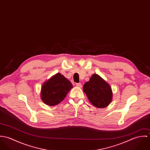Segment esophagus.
Listing matches in <instances>:
<instances>
[{
    "mask_svg": "<svg viewBox=\"0 0 150 150\" xmlns=\"http://www.w3.org/2000/svg\"><path fill=\"white\" fill-rule=\"evenodd\" d=\"M76 86H77V87H79V88H81V87H82V85H81V83H77V84H76Z\"/></svg>",
    "mask_w": 150,
    "mask_h": 150,
    "instance_id": "esophagus-1",
    "label": "esophagus"
}]
</instances>
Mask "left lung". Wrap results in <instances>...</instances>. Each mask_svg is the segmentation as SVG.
I'll return each instance as SVG.
<instances>
[{
	"instance_id": "left-lung-1",
	"label": "left lung",
	"mask_w": 150,
	"mask_h": 150,
	"mask_svg": "<svg viewBox=\"0 0 150 150\" xmlns=\"http://www.w3.org/2000/svg\"><path fill=\"white\" fill-rule=\"evenodd\" d=\"M89 101L95 107L105 108L112 99V92L110 86L97 74H93L83 86Z\"/></svg>"
}]
</instances>
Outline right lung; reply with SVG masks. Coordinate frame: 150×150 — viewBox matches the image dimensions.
Returning <instances> with one entry per match:
<instances>
[{
    "label": "right lung",
    "mask_w": 150,
    "mask_h": 150,
    "mask_svg": "<svg viewBox=\"0 0 150 150\" xmlns=\"http://www.w3.org/2000/svg\"><path fill=\"white\" fill-rule=\"evenodd\" d=\"M73 88L70 81L59 73L52 76L43 83L40 98L43 102L50 106L61 102Z\"/></svg>",
    "instance_id": "right-lung-1"
}]
</instances>
